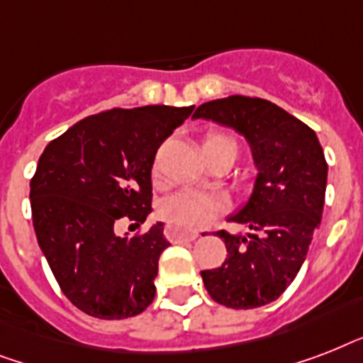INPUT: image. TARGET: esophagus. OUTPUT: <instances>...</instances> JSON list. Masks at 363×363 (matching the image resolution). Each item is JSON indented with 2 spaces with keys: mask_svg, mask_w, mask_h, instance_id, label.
<instances>
[{
  "mask_svg": "<svg viewBox=\"0 0 363 363\" xmlns=\"http://www.w3.org/2000/svg\"><path fill=\"white\" fill-rule=\"evenodd\" d=\"M165 238L169 241H196L199 238L198 232H190V230H184L181 226H175V224H167L165 226Z\"/></svg>",
  "mask_w": 363,
  "mask_h": 363,
  "instance_id": "esophagus-1",
  "label": "esophagus"
}]
</instances>
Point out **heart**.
<instances>
[{
    "label": "heart",
    "mask_w": 363,
    "mask_h": 363,
    "mask_svg": "<svg viewBox=\"0 0 363 363\" xmlns=\"http://www.w3.org/2000/svg\"><path fill=\"white\" fill-rule=\"evenodd\" d=\"M224 143L233 141L226 135H209L205 137L203 148L216 147V145H224ZM218 201L216 198L209 196V194L194 192V190H182L165 199L160 213L165 220L175 222L181 226L186 228H203L207 226L215 215L218 213Z\"/></svg>",
    "instance_id": "heart-1"
}]
</instances>
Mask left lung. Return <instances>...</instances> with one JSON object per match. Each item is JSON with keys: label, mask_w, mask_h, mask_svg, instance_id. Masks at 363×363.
Instances as JSON below:
<instances>
[{"label": "left lung", "mask_w": 363, "mask_h": 363, "mask_svg": "<svg viewBox=\"0 0 363 363\" xmlns=\"http://www.w3.org/2000/svg\"><path fill=\"white\" fill-rule=\"evenodd\" d=\"M192 118L232 128L250 147L256 167L247 203L228 220L247 233L216 232L228 258L201 271L207 292L232 309L275 301L296 279L326 196L328 164L309 125L267 99L230 96L199 105Z\"/></svg>", "instance_id": "8db88e82"}]
</instances>
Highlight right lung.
<instances>
[{
    "instance_id": "add662e5",
    "label": "right lung",
    "mask_w": 363,
    "mask_h": 363,
    "mask_svg": "<svg viewBox=\"0 0 363 363\" xmlns=\"http://www.w3.org/2000/svg\"><path fill=\"white\" fill-rule=\"evenodd\" d=\"M190 107L145 105L86 116L43 150L30 182L37 242L62 292L77 309L122 320L152 303L160 254L169 247L164 222L118 238L152 213L156 150L186 121Z\"/></svg>"
}]
</instances>
